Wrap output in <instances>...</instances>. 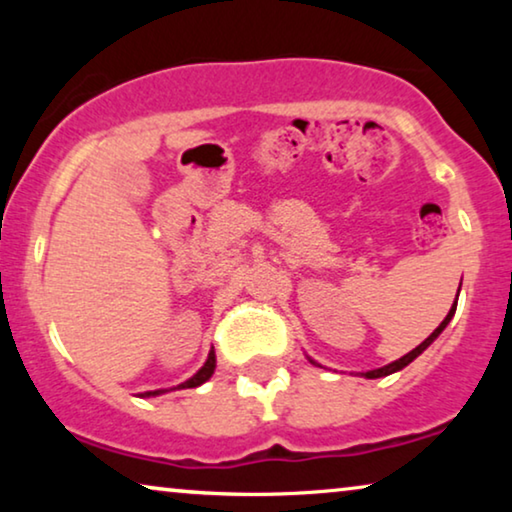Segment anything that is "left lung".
<instances>
[{
	"instance_id": "8db88e82",
	"label": "left lung",
	"mask_w": 512,
	"mask_h": 512,
	"mask_svg": "<svg viewBox=\"0 0 512 512\" xmlns=\"http://www.w3.org/2000/svg\"><path fill=\"white\" fill-rule=\"evenodd\" d=\"M459 289H461V286H459ZM457 296H459V293H457ZM454 312H457V303H454V305L450 307V312H447V317H445L443 321H440V326L436 328V331H433V333L429 335V338H426V340L422 342V345H417L415 349H412V352H408V354H405V356H401V359L391 361V363H389V366H382V368L368 370V373H361V375H363V377H368V380H377V377H387V375H391V373H396V370H403L405 366H408V363H412V361H415V359H417V356H419V354H422V352H424V349H426V347H429V345H431V342L438 338V335H440V333H443V331H445V326H447V324H450V321H452V317H454ZM307 359H310V356H307ZM310 361H312V359H310ZM312 363H314V366H319V363H317V361H312Z\"/></svg>"
}]
</instances>
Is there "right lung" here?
Here are the masks:
<instances>
[{"label":"right lung","instance_id":"add662e5","mask_svg":"<svg viewBox=\"0 0 512 512\" xmlns=\"http://www.w3.org/2000/svg\"><path fill=\"white\" fill-rule=\"evenodd\" d=\"M214 368H216V354H214V349L212 352H209V356H207V361H205V366H202L198 373H195L193 377H188L186 382H181L179 387H174V389H193V387H200V384H205L209 377L214 375ZM167 389H156V391H144V394H139L142 398H149V396H160V394H165Z\"/></svg>","mask_w":512,"mask_h":512}]
</instances>
